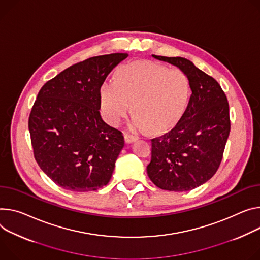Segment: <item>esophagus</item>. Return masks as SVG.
Segmentation results:
<instances>
[{"label":"esophagus","instance_id":"1","mask_svg":"<svg viewBox=\"0 0 260 260\" xmlns=\"http://www.w3.org/2000/svg\"><path fill=\"white\" fill-rule=\"evenodd\" d=\"M124 141H125V143L126 144H129V143H133V142H135L136 141V137H133V136H131V135H127V134H124Z\"/></svg>","mask_w":260,"mask_h":260}]
</instances>
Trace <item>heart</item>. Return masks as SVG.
<instances>
[{
	"mask_svg": "<svg viewBox=\"0 0 260 260\" xmlns=\"http://www.w3.org/2000/svg\"><path fill=\"white\" fill-rule=\"evenodd\" d=\"M190 92V82L182 70L151 61H139L118 69L115 82L103 83L101 110L110 124L119 125L133 104L132 129L149 128L157 133L180 119Z\"/></svg>",
	"mask_w": 260,
	"mask_h": 260,
	"instance_id": "obj_1",
	"label": "heart"
}]
</instances>
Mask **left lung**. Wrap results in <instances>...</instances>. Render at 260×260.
<instances>
[{"label": "left lung", "mask_w": 260, "mask_h": 260, "mask_svg": "<svg viewBox=\"0 0 260 260\" xmlns=\"http://www.w3.org/2000/svg\"><path fill=\"white\" fill-rule=\"evenodd\" d=\"M152 57L179 67L192 94L175 126L151 139L147 174L161 190L191 191L209 180L220 167L230 133L229 104L220 84L190 60Z\"/></svg>", "instance_id": "left-lung-1"}]
</instances>
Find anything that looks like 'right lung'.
I'll use <instances>...</instances> for the list:
<instances>
[{
    "instance_id": "1",
    "label": "right lung",
    "mask_w": 260,
    "mask_h": 260,
    "mask_svg": "<svg viewBox=\"0 0 260 260\" xmlns=\"http://www.w3.org/2000/svg\"><path fill=\"white\" fill-rule=\"evenodd\" d=\"M127 56L115 53L78 62L38 92L28 122L34 157L65 190L96 191L111 179L124 139L102 119L100 93L112 69Z\"/></svg>"
}]
</instances>
